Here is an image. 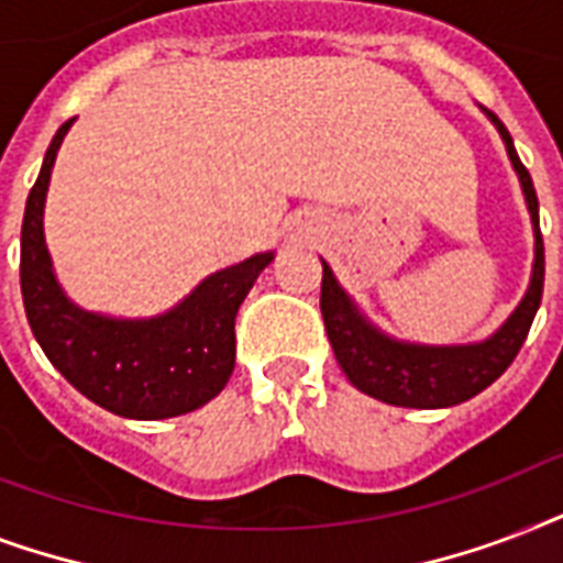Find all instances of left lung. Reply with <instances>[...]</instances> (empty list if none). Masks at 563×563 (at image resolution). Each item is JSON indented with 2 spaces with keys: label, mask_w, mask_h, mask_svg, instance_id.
Segmentation results:
<instances>
[{
  "label": "left lung",
  "mask_w": 563,
  "mask_h": 563,
  "mask_svg": "<svg viewBox=\"0 0 563 563\" xmlns=\"http://www.w3.org/2000/svg\"><path fill=\"white\" fill-rule=\"evenodd\" d=\"M490 122L497 125L503 143H506L508 161L515 166L520 187L526 195V207L532 212L534 224V263L532 280L523 300L508 316V321L485 342L473 344H411L397 342L383 330H376L368 318L362 316L351 295L339 286V280L324 263V280H321V316H324L327 339L333 344V353L342 371L347 374L360 391L368 397L388 402V406H406V409H446L471 400L485 391L503 371L515 362L523 347L534 312L541 307L543 295V239L538 224V195L532 187V175L526 172L511 143V134L490 110H485Z\"/></svg>",
  "instance_id": "1"
}]
</instances>
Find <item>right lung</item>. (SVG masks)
<instances>
[{
    "label": "right lung",
    "instance_id": "1",
    "mask_svg": "<svg viewBox=\"0 0 563 563\" xmlns=\"http://www.w3.org/2000/svg\"><path fill=\"white\" fill-rule=\"evenodd\" d=\"M73 122L57 128L22 216L20 286L31 333L87 400L119 418L163 420L201 409L233 374L236 312L274 254L210 274L163 316L110 318L75 307L52 272L43 236L48 178Z\"/></svg>",
    "mask_w": 563,
    "mask_h": 563
}]
</instances>
